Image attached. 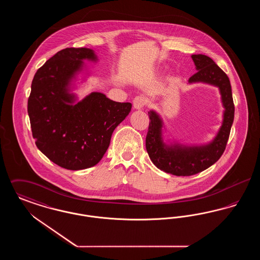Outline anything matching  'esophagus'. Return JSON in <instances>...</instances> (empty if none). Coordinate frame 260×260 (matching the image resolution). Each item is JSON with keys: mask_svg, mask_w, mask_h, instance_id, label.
I'll return each mask as SVG.
<instances>
[{"mask_svg": "<svg viewBox=\"0 0 260 260\" xmlns=\"http://www.w3.org/2000/svg\"><path fill=\"white\" fill-rule=\"evenodd\" d=\"M133 103H134V108H135V109H136V110H140V109H142V108L144 107V105H145V99H144L142 95H138V96L135 98Z\"/></svg>", "mask_w": 260, "mask_h": 260, "instance_id": "obj_1", "label": "esophagus"}]
</instances>
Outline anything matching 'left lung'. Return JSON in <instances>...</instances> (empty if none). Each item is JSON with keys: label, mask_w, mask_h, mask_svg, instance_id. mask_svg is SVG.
Returning a JSON list of instances; mask_svg holds the SVG:
<instances>
[{"label": "left lung", "mask_w": 260, "mask_h": 260, "mask_svg": "<svg viewBox=\"0 0 260 260\" xmlns=\"http://www.w3.org/2000/svg\"><path fill=\"white\" fill-rule=\"evenodd\" d=\"M197 73L190 77L189 83L203 82L219 87L225 111L223 123L212 142L202 146H167L161 140V120L154 111L148 113L149 127L146 136V150L153 164L164 171L177 176H189L201 173L219 160L226 148L234 121L235 106L228 76L210 57L193 54Z\"/></svg>", "instance_id": "obj_1"}]
</instances>
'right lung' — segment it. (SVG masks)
Segmentation results:
<instances>
[{
  "label": "right lung",
  "instance_id": "add662e5",
  "mask_svg": "<svg viewBox=\"0 0 260 260\" xmlns=\"http://www.w3.org/2000/svg\"><path fill=\"white\" fill-rule=\"evenodd\" d=\"M84 59L95 60L93 50L67 48L50 57L34 76L27 107L39 150L71 171L91 168L102 159L114 129L132 109L129 102H116L100 92L74 103L68 87Z\"/></svg>",
  "mask_w": 260,
  "mask_h": 260
}]
</instances>
